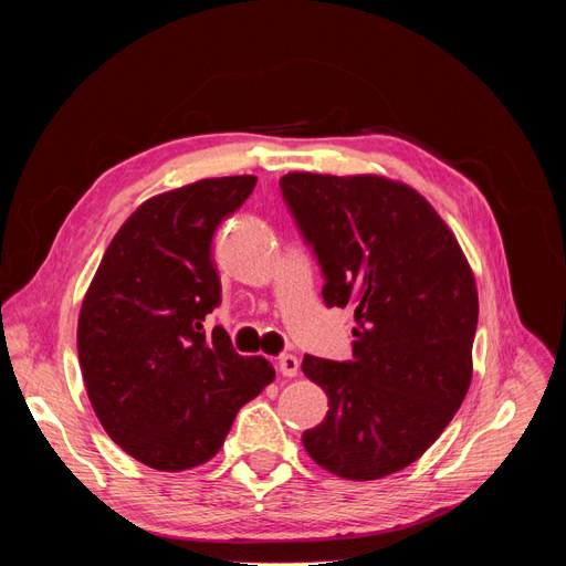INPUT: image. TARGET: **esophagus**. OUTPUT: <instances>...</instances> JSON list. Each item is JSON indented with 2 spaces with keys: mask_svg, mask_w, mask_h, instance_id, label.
<instances>
[{
  "mask_svg": "<svg viewBox=\"0 0 566 566\" xmlns=\"http://www.w3.org/2000/svg\"><path fill=\"white\" fill-rule=\"evenodd\" d=\"M279 370H281V375H285V378H295V375L300 373V358L293 354L279 356Z\"/></svg>",
  "mask_w": 566,
  "mask_h": 566,
  "instance_id": "34e87169",
  "label": "esophagus"
}]
</instances>
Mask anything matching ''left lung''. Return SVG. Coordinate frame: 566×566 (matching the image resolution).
<instances>
[{
	"instance_id": "8db88e82",
	"label": "left lung",
	"mask_w": 566,
	"mask_h": 566,
	"mask_svg": "<svg viewBox=\"0 0 566 566\" xmlns=\"http://www.w3.org/2000/svg\"><path fill=\"white\" fill-rule=\"evenodd\" d=\"M281 191L323 271V300L352 306V361L304 356L331 410L302 443L323 470L370 482L416 462L472 380L479 300L453 231L416 188L378 175L290 172Z\"/></svg>"
}]
</instances>
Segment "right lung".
Listing matches in <instances>:
<instances>
[{
    "label": "right lung",
    "mask_w": 566,
    "mask_h": 566,
    "mask_svg": "<svg viewBox=\"0 0 566 566\" xmlns=\"http://www.w3.org/2000/svg\"><path fill=\"white\" fill-rule=\"evenodd\" d=\"M256 177L200 179L153 196L101 260L77 321V356L96 418L144 465L181 472L208 462L241 406L276 373L241 356L224 328L205 331L221 302L217 227Z\"/></svg>",
    "instance_id": "right-lung-1"
}]
</instances>
